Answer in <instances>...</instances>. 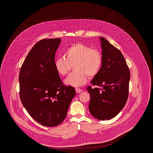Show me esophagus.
<instances>
[{"instance_id":"esophagus-1","label":"esophagus","mask_w":153,"mask_h":153,"mask_svg":"<svg viewBox=\"0 0 153 153\" xmlns=\"http://www.w3.org/2000/svg\"><path fill=\"white\" fill-rule=\"evenodd\" d=\"M75 91H76V93H81V92L82 91V90L81 89H79V88H76V89H75Z\"/></svg>"}]
</instances>
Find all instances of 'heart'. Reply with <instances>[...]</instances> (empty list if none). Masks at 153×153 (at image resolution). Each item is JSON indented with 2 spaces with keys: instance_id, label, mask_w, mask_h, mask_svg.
I'll list each match as a JSON object with an SVG mask.
<instances>
[{
  "instance_id": "heart-1",
  "label": "heart",
  "mask_w": 153,
  "mask_h": 153,
  "mask_svg": "<svg viewBox=\"0 0 153 153\" xmlns=\"http://www.w3.org/2000/svg\"><path fill=\"white\" fill-rule=\"evenodd\" d=\"M64 58L55 59L54 65L57 72L65 76L71 66L76 71L70 74L65 79L66 85L75 87H81L87 82L88 75L92 77L100 71L102 57L101 52L82 43L73 44L68 48L64 53Z\"/></svg>"
}]
</instances>
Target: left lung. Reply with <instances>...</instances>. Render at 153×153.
Instances as JSON below:
<instances>
[{
	"label": "left lung",
	"mask_w": 153,
	"mask_h": 153,
	"mask_svg": "<svg viewBox=\"0 0 153 153\" xmlns=\"http://www.w3.org/2000/svg\"><path fill=\"white\" fill-rule=\"evenodd\" d=\"M102 64L87 87L89 110L100 120L115 117L124 108L128 96L130 73L121 52L104 38L100 37ZM102 87V88H100Z\"/></svg>",
	"instance_id": "1"
}]
</instances>
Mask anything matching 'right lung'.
Returning <instances> with one entry per match:
<instances>
[{"mask_svg":"<svg viewBox=\"0 0 153 153\" xmlns=\"http://www.w3.org/2000/svg\"><path fill=\"white\" fill-rule=\"evenodd\" d=\"M61 42L59 38H55L37 42L19 73L22 104L36 121L46 127L62 123L76 94L74 88L64 85L55 68V53Z\"/></svg>","mask_w":153,"mask_h":153,"instance_id":"right-lung-1","label":"right lung"}]
</instances>
